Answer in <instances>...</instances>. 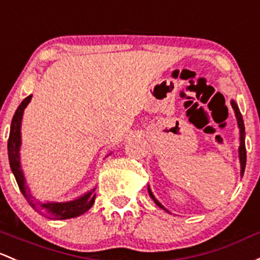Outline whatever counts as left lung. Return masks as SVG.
Wrapping results in <instances>:
<instances>
[{"instance_id": "1", "label": "left lung", "mask_w": 260, "mask_h": 260, "mask_svg": "<svg viewBox=\"0 0 260 260\" xmlns=\"http://www.w3.org/2000/svg\"><path fill=\"white\" fill-rule=\"evenodd\" d=\"M232 107H233L234 112H236V117L237 119H238V125H239V129H240V147H239V158H240V166H242V171H240V174H244V169H245V162H247V149H245V129H244V122H243V117L242 114H240V111L238 108V106H237V103L234 102V101H232ZM148 192H149V196H151V198L154 201V203L157 204L159 208L167 210L165 207L162 206V204L159 203V202L157 201V199L154 198V196L152 194L151 189L148 188Z\"/></svg>"}]
</instances>
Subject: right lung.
Listing matches in <instances>:
<instances>
[{
	"label": "right lung",
	"instance_id": "obj_1",
	"mask_svg": "<svg viewBox=\"0 0 260 260\" xmlns=\"http://www.w3.org/2000/svg\"><path fill=\"white\" fill-rule=\"evenodd\" d=\"M32 95L24 98L18 106L17 111L15 112V116L12 118L10 129V137H8L7 149H8V159H10V166L12 169L15 178L17 180V184L24 198L27 199L29 204L37 210L40 214L48 219H68V218H75L78 215L83 214L87 210L91 208L94 203L95 189L84 194L76 201L67 202V203H40L35 201V198L29 194V189L24 183L23 174H22L20 166V146H21V119L23 114L24 108L31 101Z\"/></svg>",
	"mask_w": 260,
	"mask_h": 260
}]
</instances>
